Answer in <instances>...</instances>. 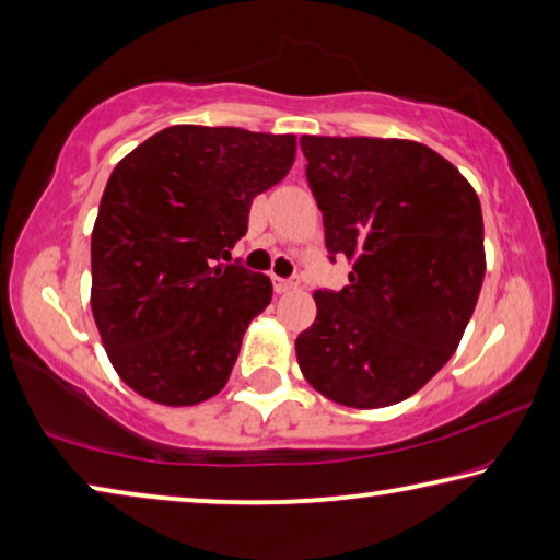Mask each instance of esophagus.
<instances>
[{"mask_svg": "<svg viewBox=\"0 0 560 560\" xmlns=\"http://www.w3.org/2000/svg\"><path fill=\"white\" fill-rule=\"evenodd\" d=\"M273 289H277V293H289V291H296L301 279L293 277V279H281V277H273Z\"/></svg>", "mask_w": 560, "mask_h": 560, "instance_id": "34e87169", "label": "esophagus"}]
</instances>
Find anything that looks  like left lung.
<instances>
[{"label":"left lung","instance_id":"1","mask_svg":"<svg viewBox=\"0 0 560 560\" xmlns=\"http://www.w3.org/2000/svg\"><path fill=\"white\" fill-rule=\"evenodd\" d=\"M326 246L348 287L316 291L296 338L316 390L375 410L415 395L464 336L485 281V222L474 187L415 140L303 136Z\"/></svg>","mask_w":560,"mask_h":560}]
</instances>
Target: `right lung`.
Masks as SVG:
<instances>
[{"instance_id":"1","label":"right lung","mask_w":560,"mask_h":560,"mask_svg":"<svg viewBox=\"0 0 560 560\" xmlns=\"http://www.w3.org/2000/svg\"><path fill=\"white\" fill-rule=\"evenodd\" d=\"M296 136L170 126L120 160L91 234V311L120 381L187 407L230 381L271 279L230 261L252 200L281 183Z\"/></svg>"}]
</instances>
